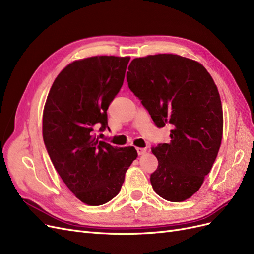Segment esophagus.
Here are the masks:
<instances>
[{"mask_svg": "<svg viewBox=\"0 0 254 254\" xmlns=\"http://www.w3.org/2000/svg\"><path fill=\"white\" fill-rule=\"evenodd\" d=\"M136 151H137V155L141 156V155H144V153L147 151V149L142 148V147H136Z\"/></svg>", "mask_w": 254, "mask_h": 254, "instance_id": "obj_1", "label": "esophagus"}]
</instances>
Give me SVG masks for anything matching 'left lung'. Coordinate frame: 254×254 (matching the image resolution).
<instances>
[{"instance_id":"obj_1","label":"left lung","mask_w":254,"mask_h":254,"mask_svg":"<svg viewBox=\"0 0 254 254\" xmlns=\"http://www.w3.org/2000/svg\"><path fill=\"white\" fill-rule=\"evenodd\" d=\"M128 70L129 89L155 124L173 128L170 143L151 147L159 163L150 175L152 189L165 200H187L202 186L221 144L216 84L201 64L174 54L135 58Z\"/></svg>"}]
</instances>
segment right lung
Wrapping results in <instances>:
<instances>
[{
  "mask_svg": "<svg viewBox=\"0 0 254 254\" xmlns=\"http://www.w3.org/2000/svg\"><path fill=\"white\" fill-rule=\"evenodd\" d=\"M130 57L94 56L61 71L43 109L42 134L54 167L76 198L101 205L119 194L137 152L93 135L108 127L107 109L119 93Z\"/></svg>",
  "mask_w": 254,
  "mask_h": 254,
  "instance_id": "right-lung-1",
  "label": "right lung"
}]
</instances>
